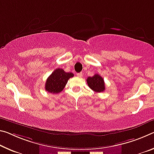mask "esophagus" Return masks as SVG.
I'll list each match as a JSON object with an SVG mask.
<instances>
[{
  "instance_id": "1",
  "label": "esophagus",
  "mask_w": 154,
  "mask_h": 154,
  "mask_svg": "<svg viewBox=\"0 0 154 154\" xmlns=\"http://www.w3.org/2000/svg\"><path fill=\"white\" fill-rule=\"evenodd\" d=\"M77 77H82L83 73L82 72H79V73H77Z\"/></svg>"
}]
</instances>
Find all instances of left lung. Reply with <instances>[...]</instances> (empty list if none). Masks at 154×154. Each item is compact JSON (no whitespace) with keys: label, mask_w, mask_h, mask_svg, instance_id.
<instances>
[{"label":"left lung","mask_w":154,"mask_h":154,"mask_svg":"<svg viewBox=\"0 0 154 154\" xmlns=\"http://www.w3.org/2000/svg\"><path fill=\"white\" fill-rule=\"evenodd\" d=\"M86 81L89 88L94 92H101L106 89L103 77H101L99 74H95L92 77H88Z\"/></svg>","instance_id":"left-lung-1"}]
</instances>
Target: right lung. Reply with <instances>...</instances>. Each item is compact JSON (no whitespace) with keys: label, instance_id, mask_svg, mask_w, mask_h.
I'll list each match as a JSON object with an SVG mask.
<instances>
[{"label":"right lung","instance_id":"1","mask_svg":"<svg viewBox=\"0 0 154 154\" xmlns=\"http://www.w3.org/2000/svg\"><path fill=\"white\" fill-rule=\"evenodd\" d=\"M73 76L72 72H66L62 68H57L46 79L45 90L50 93H59L64 88L68 80Z\"/></svg>","mask_w":154,"mask_h":154}]
</instances>
